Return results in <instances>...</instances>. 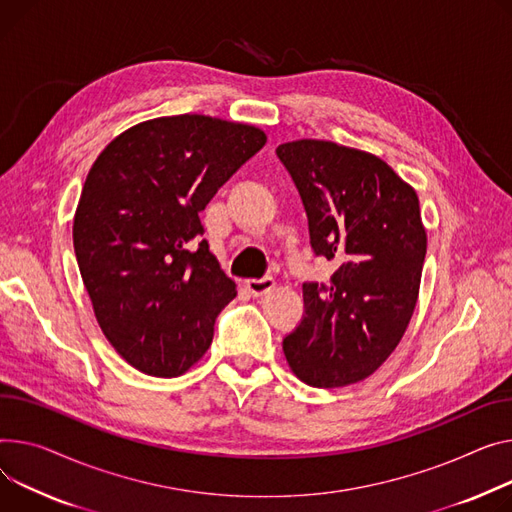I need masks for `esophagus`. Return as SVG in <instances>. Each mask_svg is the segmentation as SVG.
Wrapping results in <instances>:
<instances>
[{"label":"esophagus","instance_id":"34e87169","mask_svg":"<svg viewBox=\"0 0 512 512\" xmlns=\"http://www.w3.org/2000/svg\"><path fill=\"white\" fill-rule=\"evenodd\" d=\"M245 288L253 294V296H265L271 290H276V280L265 278V280H247Z\"/></svg>","mask_w":512,"mask_h":512}]
</instances>
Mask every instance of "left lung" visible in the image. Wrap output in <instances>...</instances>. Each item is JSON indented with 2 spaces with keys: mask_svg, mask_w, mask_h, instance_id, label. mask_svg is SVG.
<instances>
[{
  "mask_svg": "<svg viewBox=\"0 0 512 512\" xmlns=\"http://www.w3.org/2000/svg\"><path fill=\"white\" fill-rule=\"evenodd\" d=\"M309 216L315 255L335 261L329 286L304 284V317L284 356L311 387L368 379L412 321L426 257L416 189L379 156L329 140L278 146Z\"/></svg>",
  "mask_w": 512,
  "mask_h": 512,
  "instance_id": "1",
  "label": "left lung"
}]
</instances>
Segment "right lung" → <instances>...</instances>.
I'll return each mask as SVG.
<instances>
[{
    "label": "right lung",
    "instance_id": "right-lung-1",
    "mask_svg": "<svg viewBox=\"0 0 512 512\" xmlns=\"http://www.w3.org/2000/svg\"><path fill=\"white\" fill-rule=\"evenodd\" d=\"M265 142L249 123L158 117L119 133L88 170L78 267L102 333L140 372L179 377L208 352L236 284L199 241V212Z\"/></svg>",
    "mask_w": 512,
    "mask_h": 512
}]
</instances>
